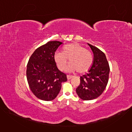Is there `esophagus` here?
Returning a JSON list of instances; mask_svg holds the SVG:
<instances>
[{
    "label": "esophagus",
    "mask_w": 132,
    "mask_h": 132,
    "mask_svg": "<svg viewBox=\"0 0 132 132\" xmlns=\"http://www.w3.org/2000/svg\"><path fill=\"white\" fill-rule=\"evenodd\" d=\"M72 77V76H70V75H67V78L68 80H69L70 79H71Z\"/></svg>",
    "instance_id": "34e87169"
}]
</instances>
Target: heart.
I'll return each instance as SVG.
<instances>
[{"label":"heart","mask_w":132,"mask_h":132,"mask_svg":"<svg viewBox=\"0 0 132 132\" xmlns=\"http://www.w3.org/2000/svg\"><path fill=\"white\" fill-rule=\"evenodd\" d=\"M68 59L71 63L67 70L70 71L85 72L89 69L92 63L91 53L77 43L69 44L64 48L63 52L57 51L54 54L55 61L61 70L66 68Z\"/></svg>","instance_id":"heart-1"}]
</instances>
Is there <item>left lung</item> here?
I'll return each mask as SVG.
<instances>
[{"label":"left lung","instance_id":"1","mask_svg":"<svg viewBox=\"0 0 132 132\" xmlns=\"http://www.w3.org/2000/svg\"><path fill=\"white\" fill-rule=\"evenodd\" d=\"M93 53L92 65L88 72L80 76V84L76 89L79 97L91 100L99 97L109 80L110 67L105 55L100 50L89 43Z\"/></svg>","mask_w":132,"mask_h":132}]
</instances>
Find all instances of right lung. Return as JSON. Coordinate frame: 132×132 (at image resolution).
I'll use <instances>...</instances> for the list:
<instances>
[{"mask_svg": "<svg viewBox=\"0 0 132 132\" xmlns=\"http://www.w3.org/2000/svg\"><path fill=\"white\" fill-rule=\"evenodd\" d=\"M63 44L50 41L36 48L27 64V78L34 95L44 101L54 100L59 93L62 83L67 80L66 75L56 66L54 54Z\"/></svg>", "mask_w": 132, "mask_h": 132, "instance_id": "obj_1", "label": "right lung"}]
</instances>
